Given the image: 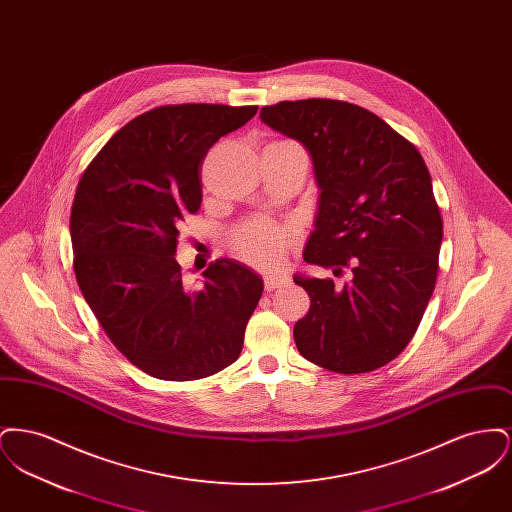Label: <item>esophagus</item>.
<instances>
[{"mask_svg": "<svg viewBox=\"0 0 512 512\" xmlns=\"http://www.w3.org/2000/svg\"><path fill=\"white\" fill-rule=\"evenodd\" d=\"M288 282H290V278H288L286 274H267V276H265V290L272 292V290H276V288L286 286Z\"/></svg>", "mask_w": 512, "mask_h": 512, "instance_id": "1", "label": "esophagus"}]
</instances>
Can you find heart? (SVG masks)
<instances>
[{"instance_id":"1","label":"heart","mask_w":512,"mask_h":512,"mask_svg":"<svg viewBox=\"0 0 512 512\" xmlns=\"http://www.w3.org/2000/svg\"><path fill=\"white\" fill-rule=\"evenodd\" d=\"M293 238L295 230L292 226L267 219H249L234 230L232 244L247 263L255 267H274L282 263Z\"/></svg>"}]
</instances>
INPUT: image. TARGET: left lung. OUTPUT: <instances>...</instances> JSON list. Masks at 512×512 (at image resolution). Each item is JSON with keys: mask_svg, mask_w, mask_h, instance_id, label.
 <instances>
[{"mask_svg": "<svg viewBox=\"0 0 512 512\" xmlns=\"http://www.w3.org/2000/svg\"><path fill=\"white\" fill-rule=\"evenodd\" d=\"M261 121L313 161L320 195L303 259L353 272L343 288L293 276L311 297L293 326L299 353L340 374L388 365L409 345L438 278L443 224L422 155L378 115L338 99L280 101L261 109Z\"/></svg>", "mask_w": 512, "mask_h": 512, "instance_id": "8db88e82", "label": "left lung"}]
</instances>
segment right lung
Returning a JSON list of instances; mask_svg holds the SVG:
<instances>
[{"mask_svg": "<svg viewBox=\"0 0 512 512\" xmlns=\"http://www.w3.org/2000/svg\"><path fill=\"white\" fill-rule=\"evenodd\" d=\"M255 105L184 103L124 124L84 171L71 213L74 274L115 347L149 376L199 380L232 365L263 280L217 259L201 288L176 261L180 228L201 205V163Z\"/></svg>", "mask_w": 512, "mask_h": 512, "instance_id": "right-lung-1", "label": "right lung"}]
</instances>
